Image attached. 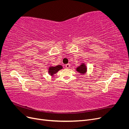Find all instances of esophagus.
Returning <instances> with one entry per match:
<instances>
[{
    "label": "esophagus",
    "mask_w": 129,
    "mask_h": 129,
    "mask_svg": "<svg viewBox=\"0 0 129 129\" xmlns=\"http://www.w3.org/2000/svg\"><path fill=\"white\" fill-rule=\"evenodd\" d=\"M66 67L67 68H69L70 67H71V65H70L69 64H66Z\"/></svg>",
    "instance_id": "34e87169"
}]
</instances>
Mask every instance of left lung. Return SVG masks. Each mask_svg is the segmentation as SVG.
<instances>
[{
    "label": "left lung",
    "instance_id": "left-lung-1",
    "mask_svg": "<svg viewBox=\"0 0 129 129\" xmlns=\"http://www.w3.org/2000/svg\"><path fill=\"white\" fill-rule=\"evenodd\" d=\"M87 68L84 63H82L80 66L76 68V71L81 74H84L87 72Z\"/></svg>",
    "mask_w": 129,
    "mask_h": 129
}]
</instances>
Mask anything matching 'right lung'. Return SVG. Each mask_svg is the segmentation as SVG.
<instances>
[{
	"label": "right lung",
	"mask_w": 129,
	"mask_h": 129,
	"mask_svg": "<svg viewBox=\"0 0 129 129\" xmlns=\"http://www.w3.org/2000/svg\"><path fill=\"white\" fill-rule=\"evenodd\" d=\"M62 69V66L61 65H57L55 67H50L48 69V73L51 76H53L58 71Z\"/></svg>",
	"instance_id": "right-lung-1"
}]
</instances>
